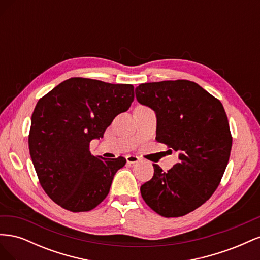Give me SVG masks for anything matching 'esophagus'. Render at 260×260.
<instances>
[{"instance_id":"34e87169","label":"esophagus","mask_w":260,"mask_h":260,"mask_svg":"<svg viewBox=\"0 0 260 260\" xmlns=\"http://www.w3.org/2000/svg\"><path fill=\"white\" fill-rule=\"evenodd\" d=\"M125 159H127L128 164H137L140 160L139 157L135 156V155H128L127 157H125Z\"/></svg>"}]
</instances>
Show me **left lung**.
<instances>
[{"instance_id":"left-lung-1","label":"left lung","mask_w":260,"mask_h":260,"mask_svg":"<svg viewBox=\"0 0 260 260\" xmlns=\"http://www.w3.org/2000/svg\"><path fill=\"white\" fill-rule=\"evenodd\" d=\"M136 95L157 115V142L179 152V162L167 172L153 164L154 176L141 185V195L162 217L184 216L209 200L229 161L232 136L224 108L188 80L142 83Z\"/></svg>"}]
</instances>
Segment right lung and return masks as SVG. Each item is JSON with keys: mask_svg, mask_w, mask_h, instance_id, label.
Returning a JSON list of instances; mask_svg holds the SVG:
<instances>
[{"mask_svg": "<svg viewBox=\"0 0 260 260\" xmlns=\"http://www.w3.org/2000/svg\"><path fill=\"white\" fill-rule=\"evenodd\" d=\"M132 84L70 78L38 101L28 143L44 192L66 210L89 211L105 200L114 176L127 160L95 157L93 139L103 138L114 118L128 111Z\"/></svg>", "mask_w": 260, "mask_h": 260, "instance_id": "1", "label": "right lung"}]
</instances>
